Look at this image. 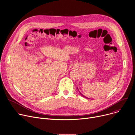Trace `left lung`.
<instances>
[{"mask_svg":"<svg viewBox=\"0 0 135 135\" xmlns=\"http://www.w3.org/2000/svg\"><path fill=\"white\" fill-rule=\"evenodd\" d=\"M78 90H79V89H78ZM79 93L81 94V95H82L83 97H85V98H87V97H85V96H84L83 94H81V93L80 92V91H79ZM87 99H88V98H87Z\"/></svg>","mask_w":135,"mask_h":135,"instance_id":"left-lung-1","label":"left lung"}]
</instances>
